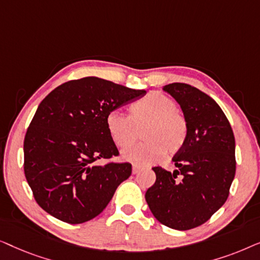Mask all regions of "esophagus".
Here are the masks:
<instances>
[{"label":"esophagus","mask_w":260,"mask_h":260,"mask_svg":"<svg viewBox=\"0 0 260 260\" xmlns=\"http://www.w3.org/2000/svg\"><path fill=\"white\" fill-rule=\"evenodd\" d=\"M138 172H140V167L133 166V174H137Z\"/></svg>","instance_id":"obj_1"}]
</instances>
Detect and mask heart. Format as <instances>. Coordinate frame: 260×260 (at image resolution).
Returning a JSON list of instances; mask_svg holds the SVG:
<instances>
[{
	"label": "heart",
	"mask_w": 260,
	"mask_h": 260,
	"mask_svg": "<svg viewBox=\"0 0 260 260\" xmlns=\"http://www.w3.org/2000/svg\"><path fill=\"white\" fill-rule=\"evenodd\" d=\"M131 115L113 110L106 117V126L117 147L129 148L143 130V143L123 152V158L137 166H148L163 157L175 155L186 144L188 123L177 111L173 98L159 92L149 94L130 106Z\"/></svg>",
	"instance_id": "obj_1"
}]
</instances>
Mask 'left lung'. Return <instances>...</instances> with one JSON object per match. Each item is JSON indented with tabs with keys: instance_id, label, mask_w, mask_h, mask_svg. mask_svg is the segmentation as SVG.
Instances as JSON below:
<instances>
[{
	"instance_id": "left-lung-1",
	"label": "left lung",
	"mask_w": 260,
	"mask_h": 260,
	"mask_svg": "<svg viewBox=\"0 0 260 260\" xmlns=\"http://www.w3.org/2000/svg\"><path fill=\"white\" fill-rule=\"evenodd\" d=\"M163 90L182 109L188 137L173 157L176 170L152 168L156 181L145 200L159 222L187 231L211 219L229 198L236 175V141L225 113L208 94L183 83Z\"/></svg>"
}]
</instances>
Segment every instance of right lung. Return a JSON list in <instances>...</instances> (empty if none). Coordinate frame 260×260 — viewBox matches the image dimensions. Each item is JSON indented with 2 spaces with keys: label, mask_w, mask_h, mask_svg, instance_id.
<instances>
[{
  "label": "right lung",
  "mask_w": 260,
  "mask_h": 260,
  "mask_svg": "<svg viewBox=\"0 0 260 260\" xmlns=\"http://www.w3.org/2000/svg\"><path fill=\"white\" fill-rule=\"evenodd\" d=\"M147 93L97 77L70 80L40 103L23 141V170L35 201L67 223H83L104 211L131 175L106 126L113 110ZM108 159L98 166L95 161Z\"/></svg>",
  "instance_id": "1"
}]
</instances>
